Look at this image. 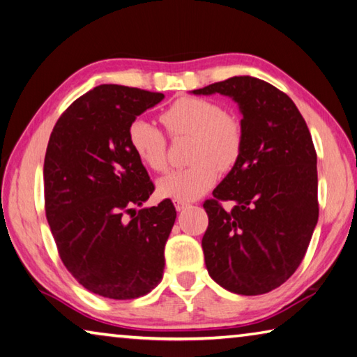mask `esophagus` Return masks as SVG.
<instances>
[{
	"label": "esophagus",
	"instance_id": "1",
	"mask_svg": "<svg viewBox=\"0 0 357 357\" xmlns=\"http://www.w3.org/2000/svg\"><path fill=\"white\" fill-rule=\"evenodd\" d=\"M189 206H190V203H187V201H174V207H176L178 212L187 209Z\"/></svg>",
	"mask_w": 357,
	"mask_h": 357
}]
</instances>
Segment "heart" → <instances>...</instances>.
Segmentation results:
<instances>
[{
    "mask_svg": "<svg viewBox=\"0 0 357 357\" xmlns=\"http://www.w3.org/2000/svg\"><path fill=\"white\" fill-rule=\"evenodd\" d=\"M172 137H193L190 162L195 164L174 170L162 178L158 193L162 198L192 201L215 184L220 170H229L242 154L243 131L241 123L226 115L215 101L184 96L160 115ZM129 144L137 158L154 172L167 168V139L159 128L144 119L129 126Z\"/></svg>",
    "mask_w": 357,
    "mask_h": 357,
    "instance_id": "heart-1",
    "label": "heart"
}]
</instances>
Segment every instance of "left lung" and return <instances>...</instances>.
I'll list each match as a JSON object with an SVG mask.
<instances>
[{"mask_svg":"<svg viewBox=\"0 0 357 357\" xmlns=\"http://www.w3.org/2000/svg\"><path fill=\"white\" fill-rule=\"evenodd\" d=\"M192 93L231 96L243 115L241 158L203 204L206 268L237 295L267 294L300 267L319 222L309 128L286 93L257 77L234 76Z\"/></svg>","mask_w":357,"mask_h":357,"instance_id":"obj_1","label":"left lung"}]
</instances>
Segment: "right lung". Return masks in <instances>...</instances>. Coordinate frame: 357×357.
<instances>
[{
    "label": "right lung",
    "mask_w": 357,
    "mask_h": 357,
    "mask_svg": "<svg viewBox=\"0 0 357 357\" xmlns=\"http://www.w3.org/2000/svg\"><path fill=\"white\" fill-rule=\"evenodd\" d=\"M162 100L164 93L102 84L71 102L50 135L47 220L63 265L100 296L134 300L164 275L176 209L164 199L135 212L154 184L128 135L131 123Z\"/></svg>",
    "instance_id": "right-lung-1"
}]
</instances>
